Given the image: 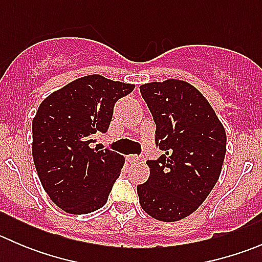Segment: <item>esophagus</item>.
Segmentation results:
<instances>
[{"instance_id": "1", "label": "esophagus", "mask_w": 262, "mask_h": 262, "mask_svg": "<svg viewBox=\"0 0 262 262\" xmlns=\"http://www.w3.org/2000/svg\"><path fill=\"white\" fill-rule=\"evenodd\" d=\"M128 160H129V162H130V163H139V162H141V157H138V156H136V155H129Z\"/></svg>"}]
</instances>
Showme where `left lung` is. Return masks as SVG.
<instances>
[{"instance_id":"obj_1","label":"left lung","mask_w":262,"mask_h":262,"mask_svg":"<svg viewBox=\"0 0 262 262\" xmlns=\"http://www.w3.org/2000/svg\"><path fill=\"white\" fill-rule=\"evenodd\" d=\"M156 123V146L163 150L148 160L149 179L137 186L147 214L176 222L194 213L218 181L227 136L208 100L180 80L139 87Z\"/></svg>"}]
</instances>
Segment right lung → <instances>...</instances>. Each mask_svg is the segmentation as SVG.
I'll list each match as a JSON object with an SVG mask.
<instances>
[{
	"label": "right lung",
	"instance_id": "obj_1",
	"mask_svg": "<svg viewBox=\"0 0 262 262\" xmlns=\"http://www.w3.org/2000/svg\"><path fill=\"white\" fill-rule=\"evenodd\" d=\"M134 84L100 75L75 80L50 94L33 119V158L41 185L55 205L71 214L104 207L124 157L91 148L94 134L106 133L114 105Z\"/></svg>",
	"mask_w": 262,
	"mask_h": 262
}]
</instances>
